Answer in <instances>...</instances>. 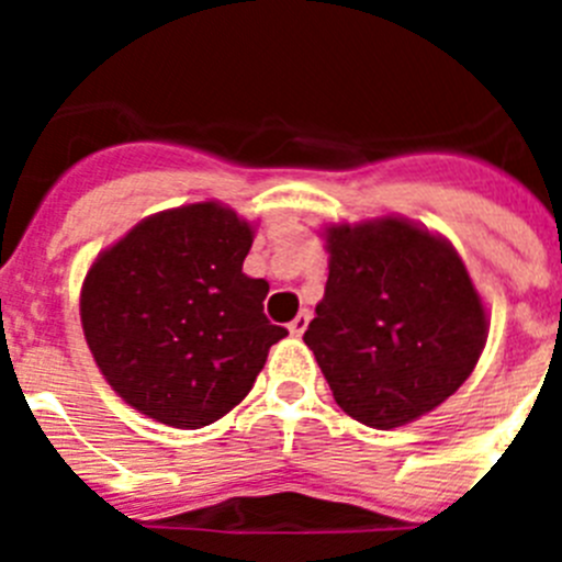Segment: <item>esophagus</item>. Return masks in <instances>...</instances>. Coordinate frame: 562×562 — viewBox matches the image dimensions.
<instances>
[{"instance_id": "1", "label": "esophagus", "mask_w": 562, "mask_h": 562, "mask_svg": "<svg viewBox=\"0 0 562 562\" xmlns=\"http://www.w3.org/2000/svg\"><path fill=\"white\" fill-rule=\"evenodd\" d=\"M310 317H312V315H310V312H306V310L297 312V315L290 321V331H292V335H295V337L304 335L306 326H310Z\"/></svg>"}]
</instances>
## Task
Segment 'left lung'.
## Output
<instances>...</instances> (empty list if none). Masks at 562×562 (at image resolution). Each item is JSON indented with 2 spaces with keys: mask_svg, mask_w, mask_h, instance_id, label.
Listing matches in <instances>:
<instances>
[{
  "mask_svg": "<svg viewBox=\"0 0 562 562\" xmlns=\"http://www.w3.org/2000/svg\"><path fill=\"white\" fill-rule=\"evenodd\" d=\"M329 281L304 342L351 419L391 430L473 374L486 310L448 238L402 216L326 227Z\"/></svg>",
  "mask_w": 562,
  "mask_h": 562,
  "instance_id": "left-lung-1",
  "label": "left lung"
}]
</instances>
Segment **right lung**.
Wrapping results in <instances>:
<instances>
[{
  "label": "right lung",
  "mask_w": 562,
  "mask_h": 562,
  "mask_svg": "<svg viewBox=\"0 0 562 562\" xmlns=\"http://www.w3.org/2000/svg\"><path fill=\"white\" fill-rule=\"evenodd\" d=\"M252 225L220 202L154 213L92 261L81 326L114 394L196 430L250 394L272 342L270 284L241 272Z\"/></svg>",
  "instance_id": "1"
}]
</instances>
